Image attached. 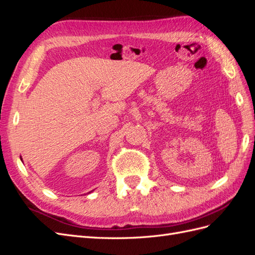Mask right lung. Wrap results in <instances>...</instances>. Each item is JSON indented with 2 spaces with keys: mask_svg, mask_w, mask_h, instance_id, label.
<instances>
[{
  "mask_svg": "<svg viewBox=\"0 0 255 255\" xmlns=\"http://www.w3.org/2000/svg\"><path fill=\"white\" fill-rule=\"evenodd\" d=\"M21 160H22V158H21Z\"/></svg>",
  "mask_w": 255,
  "mask_h": 255,
  "instance_id": "right-lung-1",
  "label": "right lung"
}]
</instances>
